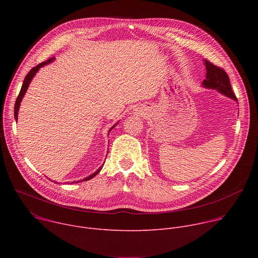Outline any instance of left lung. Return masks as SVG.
Listing matches in <instances>:
<instances>
[{"instance_id":"left-lung-1","label":"left lung","mask_w":258,"mask_h":258,"mask_svg":"<svg viewBox=\"0 0 258 258\" xmlns=\"http://www.w3.org/2000/svg\"><path fill=\"white\" fill-rule=\"evenodd\" d=\"M204 65L206 68V79L203 81L202 87L206 89L216 90L218 93L223 94L224 96L238 101L235 94L233 93L227 72L205 59Z\"/></svg>"}]
</instances>
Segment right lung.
<instances>
[{
    "instance_id": "add662e5",
    "label": "right lung",
    "mask_w": 258,
    "mask_h": 258,
    "mask_svg": "<svg viewBox=\"0 0 258 258\" xmlns=\"http://www.w3.org/2000/svg\"><path fill=\"white\" fill-rule=\"evenodd\" d=\"M54 60H55V57L50 58L48 61L43 62V63H41V64H39V65H36L35 67H33V68H32V69L27 73V75H26V77H25V79H24V81H23V84H22V87H21L20 93H19V95H18V97H17V99H16V102H15V107H14V117H15L16 121H17V118H18V111H19L20 103H21V101H22V99H23V97H24V95H25V93H26V91H27V89H28V86H29L30 82L32 81L33 77L36 75V72H38V71L40 70V68H41V67H43V66H45V65H47V64H49V63H52ZM117 123H118V122H117ZM117 123H115L111 128H110L108 133L111 132V131H112V128H113V127H115V125H116ZM102 167H103V165H102V166H100V167L97 169V171H95L94 173L90 174L89 176H86L83 180H89V179L93 178L94 176H96V175L101 171ZM83 180H82V181H83ZM80 181H81V180H80ZM75 182H76V181H75ZM77 182H79V180H78Z\"/></svg>"
}]
</instances>
